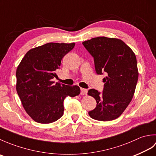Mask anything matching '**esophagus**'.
Here are the masks:
<instances>
[{"mask_svg":"<svg viewBox=\"0 0 156 156\" xmlns=\"http://www.w3.org/2000/svg\"><path fill=\"white\" fill-rule=\"evenodd\" d=\"M80 94L82 95H87V92H88V90L87 89H85V88H81L80 89Z\"/></svg>","mask_w":156,"mask_h":156,"instance_id":"esophagus-1","label":"esophagus"}]
</instances>
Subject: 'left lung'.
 <instances>
[{"label": "left lung", "mask_w": 156, "mask_h": 156, "mask_svg": "<svg viewBox=\"0 0 156 156\" xmlns=\"http://www.w3.org/2000/svg\"><path fill=\"white\" fill-rule=\"evenodd\" d=\"M82 44L94 58L97 74H107L102 80V92L95 89L88 92L97 103L88 114L95 120H114L123 112L134 95L139 76L136 56L125 42L117 38L98 37Z\"/></svg>", "instance_id": "left-lung-1"}]
</instances>
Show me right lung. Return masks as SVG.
I'll return each instance as SVG.
<instances>
[{
	"instance_id": "add662e5",
	"label": "right lung",
	"mask_w": 156,
	"mask_h": 156,
	"mask_svg": "<svg viewBox=\"0 0 156 156\" xmlns=\"http://www.w3.org/2000/svg\"><path fill=\"white\" fill-rule=\"evenodd\" d=\"M75 43H48L29 50L16 72V89L23 107L33 120L51 123L64 114V101L80 93L78 86L56 82L55 70L62 59L74 48Z\"/></svg>"
}]
</instances>
